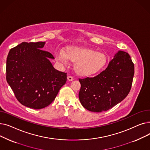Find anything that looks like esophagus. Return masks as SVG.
Instances as JSON below:
<instances>
[{
	"mask_svg": "<svg viewBox=\"0 0 150 150\" xmlns=\"http://www.w3.org/2000/svg\"><path fill=\"white\" fill-rule=\"evenodd\" d=\"M73 80H74V78H73L72 76H67V80L68 81H72Z\"/></svg>",
	"mask_w": 150,
	"mask_h": 150,
	"instance_id": "esophagus-1",
	"label": "esophagus"
}]
</instances>
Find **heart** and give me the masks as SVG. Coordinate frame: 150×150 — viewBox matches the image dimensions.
<instances>
[{
	"instance_id": "1",
	"label": "heart",
	"mask_w": 150,
	"mask_h": 150,
	"mask_svg": "<svg viewBox=\"0 0 150 150\" xmlns=\"http://www.w3.org/2000/svg\"><path fill=\"white\" fill-rule=\"evenodd\" d=\"M55 59L60 64L65 66L69 61L74 62V69L77 74L89 76L95 74L103 68L106 62V57L101 52L84 47L69 46L64 52L57 50L54 53Z\"/></svg>"
}]
</instances>
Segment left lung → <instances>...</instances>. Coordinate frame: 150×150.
<instances>
[{"instance_id": "8db88e82", "label": "left lung", "mask_w": 150, "mask_h": 150, "mask_svg": "<svg viewBox=\"0 0 150 150\" xmlns=\"http://www.w3.org/2000/svg\"><path fill=\"white\" fill-rule=\"evenodd\" d=\"M134 74V66L129 54L119 50L100 74L79 79V99L82 106L94 112L112 108L128 96Z\"/></svg>"}]
</instances>
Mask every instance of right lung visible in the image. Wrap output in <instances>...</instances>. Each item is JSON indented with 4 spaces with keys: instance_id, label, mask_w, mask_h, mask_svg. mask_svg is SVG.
I'll use <instances>...</instances> for the list:
<instances>
[{
    "instance_id": "1",
    "label": "right lung",
    "mask_w": 150,
    "mask_h": 150,
    "mask_svg": "<svg viewBox=\"0 0 150 150\" xmlns=\"http://www.w3.org/2000/svg\"><path fill=\"white\" fill-rule=\"evenodd\" d=\"M45 42H22L6 58V81L17 100L28 108L49 106L67 81V74L55 69L53 55L42 50Z\"/></svg>"
}]
</instances>
